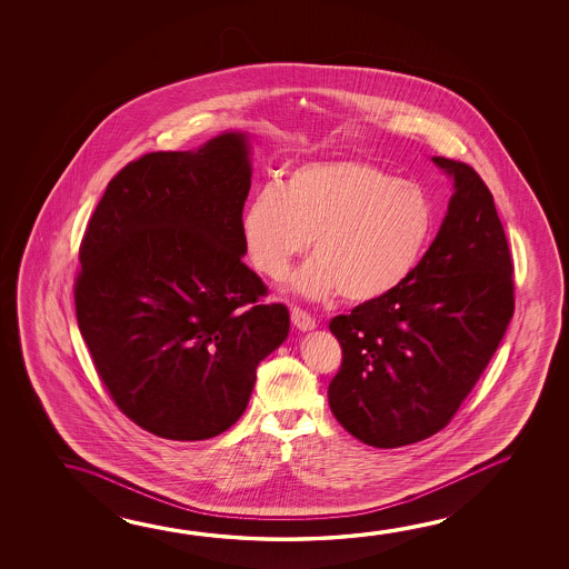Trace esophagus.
Returning <instances> with one entry per match:
<instances>
[{
    "instance_id": "obj_1",
    "label": "esophagus",
    "mask_w": 569,
    "mask_h": 569,
    "mask_svg": "<svg viewBox=\"0 0 569 569\" xmlns=\"http://www.w3.org/2000/svg\"><path fill=\"white\" fill-rule=\"evenodd\" d=\"M291 323L301 329V331H311V329L317 327L316 319L309 316L306 309L301 308H291Z\"/></svg>"
}]
</instances>
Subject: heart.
Instances as JSON below:
<instances>
[{
  "label": "heart",
  "mask_w": 569,
  "mask_h": 569,
  "mask_svg": "<svg viewBox=\"0 0 569 569\" xmlns=\"http://www.w3.org/2000/svg\"><path fill=\"white\" fill-rule=\"evenodd\" d=\"M437 212L425 188L361 160L311 162L280 188H261L240 220L243 250L280 281L313 238L317 258L291 281L308 298L341 291L373 303L409 281L429 248Z\"/></svg>",
  "instance_id": "heart-1"
}]
</instances>
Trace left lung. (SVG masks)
<instances>
[{"instance_id": "8db88e82", "label": "left lung", "mask_w": 569, "mask_h": 569, "mask_svg": "<svg viewBox=\"0 0 569 569\" xmlns=\"http://www.w3.org/2000/svg\"><path fill=\"white\" fill-rule=\"evenodd\" d=\"M432 160L455 178V194L419 268L391 296L329 323L343 351L329 407L369 447L445 429L513 316L512 256L492 192L466 162Z\"/></svg>"}]
</instances>
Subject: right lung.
I'll use <instances>...</instances> for the list:
<instances>
[{
  "label": "right lung",
  "mask_w": 569,
  "mask_h": 569,
  "mask_svg": "<svg viewBox=\"0 0 569 569\" xmlns=\"http://www.w3.org/2000/svg\"><path fill=\"white\" fill-rule=\"evenodd\" d=\"M252 168L242 132L149 152L117 172L79 246L76 311L94 371L140 429L204 440L248 407L289 331L242 261Z\"/></svg>",
  "instance_id": "1"
}]
</instances>
